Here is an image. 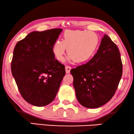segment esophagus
I'll return each mask as SVG.
<instances>
[{
    "mask_svg": "<svg viewBox=\"0 0 134 134\" xmlns=\"http://www.w3.org/2000/svg\"><path fill=\"white\" fill-rule=\"evenodd\" d=\"M71 69V68L70 66H65V70H66V74H69L70 72V71Z\"/></svg>",
    "mask_w": 134,
    "mask_h": 134,
    "instance_id": "esophagus-1",
    "label": "esophagus"
}]
</instances>
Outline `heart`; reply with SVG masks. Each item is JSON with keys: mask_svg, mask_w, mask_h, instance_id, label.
Listing matches in <instances>:
<instances>
[{"mask_svg": "<svg viewBox=\"0 0 134 134\" xmlns=\"http://www.w3.org/2000/svg\"><path fill=\"white\" fill-rule=\"evenodd\" d=\"M98 34L87 30H65L62 41L53 44L52 52L55 58L63 62L65 50L67 49L68 60L77 63H83L88 61L94 55L99 45Z\"/></svg>", "mask_w": 134, "mask_h": 134, "instance_id": "b5f03b06", "label": "heart"}]
</instances>
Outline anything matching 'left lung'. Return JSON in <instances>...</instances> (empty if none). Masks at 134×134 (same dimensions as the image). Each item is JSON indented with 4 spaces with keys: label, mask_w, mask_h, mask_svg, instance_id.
<instances>
[{
    "label": "left lung",
    "mask_w": 134,
    "mask_h": 134,
    "mask_svg": "<svg viewBox=\"0 0 134 134\" xmlns=\"http://www.w3.org/2000/svg\"><path fill=\"white\" fill-rule=\"evenodd\" d=\"M71 73L79 102L88 109L101 107L113 96L122 76L118 47L104 35L94 57L85 65L71 69Z\"/></svg>",
    "instance_id": "left-lung-1"
}]
</instances>
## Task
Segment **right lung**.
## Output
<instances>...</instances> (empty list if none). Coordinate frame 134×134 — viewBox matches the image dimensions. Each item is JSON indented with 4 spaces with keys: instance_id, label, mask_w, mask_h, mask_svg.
<instances>
[{
    "instance_id": "right-lung-1",
    "label": "right lung",
    "mask_w": 134,
    "mask_h": 134,
    "mask_svg": "<svg viewBox=\"0 0 134 134\" xmlns=\"http://www.w3.org/2000/svg\"><path fill=\"white\" fill-rule=\"evenodd\" d=\"M62 29L34 31L14 47L11 65L13 76L21 96L36 107L54 100L65 75V66L52 52Z\"/></svg>"
}]
</instances>
